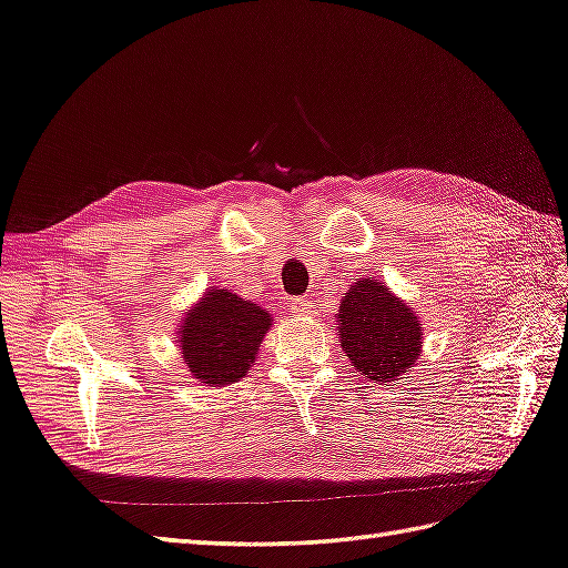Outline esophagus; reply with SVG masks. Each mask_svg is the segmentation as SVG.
<instances>
[{
  "instance_id": "34e87169",
  "label": "esophagus",
  "mask_w": 568,
  "mask_h": 568,
  "mask_svg": "<svg viewBox=\"0 0 568 568\" xmlns=\"http://www.w3.org/2000/svg\"><path fill=\"white\" fill-rule=\"evenodd\" d=\"M290 305V310H293L295 314H316V302L314 300H310V297H293L287 302Z\"/></svg>"
}]
</instances>
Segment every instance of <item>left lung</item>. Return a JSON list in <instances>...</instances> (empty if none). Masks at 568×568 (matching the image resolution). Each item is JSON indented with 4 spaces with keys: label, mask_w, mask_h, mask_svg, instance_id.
<instances>
[{
    "label": "left lung",
    "mask_w": 568,
    "mask_h": 568,
    "mask_svg": "<svg viewBox=\"0 0 568 568\" xmlns=\"http://www.w3.org/2000/svg\"><path fill=\"white\" fill-rule=\"evenodd\" d=\"M338 338L361 375L394 382L414 367L424 334L412 307L389 287L363 278L341 302Z\"/></svg>",
    "instance_id": "obj_1"
}]
</instances>
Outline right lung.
I'll return each instance as SVG.
<instances>
[{
  "label": "right lung",
  "mask_w": 568,
  "mask_h": 568,
  "mask_svg": "<svg viewBox=\"0 0 568 568\" xmlns=\"http://www.w3.org/2000/svg\"><path fill=\"white\" fill-rule=\"evenodd\" d=\"M271 322V314L252 302L213 290L183 322V361L203 385H230L248 373Z\"/></svg>",
  "instance_id": "obj_1"
}]
</instances>
